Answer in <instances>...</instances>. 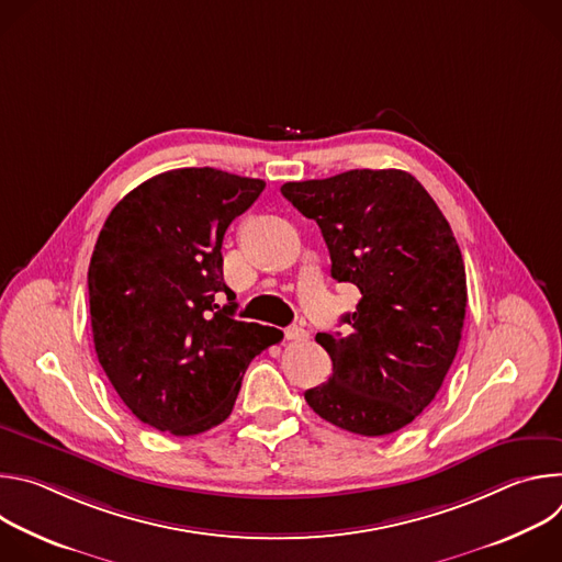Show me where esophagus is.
I'll use <instances>...</instances> for the list:
<instances>
[{
	"instance_id": "obj_1",
	"label": "esophagus",
	"mask_w": 562,
	"mask_h": 562,
	"mask_svg": "<svg viewBox=\"0 0 562 562\" xmlns=\"http://www.w3.org/2000/svg\"><path fill=\"white\" fill-rule=\"evenodd\" d=\"M306 336H308V334H306L302 327H297V325L284 329V338H286V340H306Z\"/></svg>"
}]
</instances>
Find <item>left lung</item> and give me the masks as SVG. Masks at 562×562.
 Returning <instances> with one entry per match:
<instances>
[{"instance_id": "8db88e82", "label": "left lung", "mask_w": 562, "mask_h": 562, "mask_svg": "<svg viewBox=\"0 0 562 562\" xmlns=\"http://www.w3.org/2000/svg\"><path fill=\"white\" fill-rule=\"evenodd\" d=\"M280 191L323 231L331 276L362 293L342 315L351 334L315 336L334 373L304 400L351 434L407 427L436 397L462 338L467 278L449 222L397 169H356Z\"/></svg>"}]
</instances>
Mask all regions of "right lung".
Instances as JSON below:
<instances>
[{
	"mask_svg": "<svg viewBox=\"0 0 562 562\" xmlns=\"http://www.w3.org/2000/svg\"><path fill=\"white\" fill-rule=\"evenodd\" d=\"M265 191L211 167L159 173L106 217L89 267L98 360L131 414L173 436L224 423L249 362L282 340L239 323L226 293L222 239Z\"/></svg>",
	"mask_w": 562,
	"mask_h": 562,
	"instance_id": "1",
	"label": "right lung"
}]
</instances>
